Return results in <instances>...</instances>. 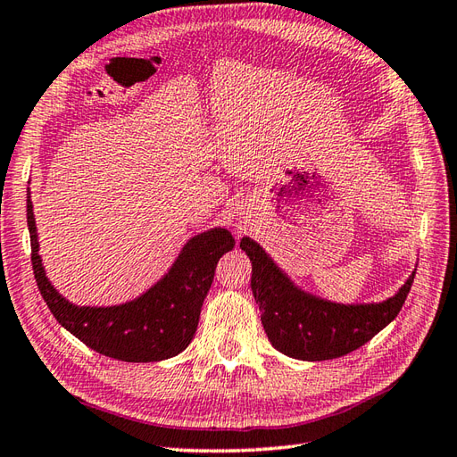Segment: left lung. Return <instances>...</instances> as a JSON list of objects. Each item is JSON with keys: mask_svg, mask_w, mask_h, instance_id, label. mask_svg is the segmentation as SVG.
<instances>
[{"mask_svg": "<svg viewBox=\"0 0 457 457\" xmlns=\"http://www.w3.org/2000/svg\"><path fill=\"white\" fill-rule=\"evenodd\" d=\"M239 247L253 264L251 289L268 340L284 355L301 361L336 359L365 345L397 317L415 278L413 272L382 303L344 305L297 287L251 237H243Z\"/></svg>", "mask_w": 457, "mask_h": 457, "instance_id": "1", "label": "left lung"}]
</instances>
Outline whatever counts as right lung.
Wrapping results in <instances>:
<instances>
[{
	"label": "right lung",
	"instance_id": "right-lung-1",
	"mask_svg": "<svg viewBox=\"0 0 457 457\" xmlns=\"http://www.w3.org/2000/svg\"><path fill=\"white\" fill-rule=\"evenodd\" d=\"M27 195L34 278L46 305L65 330L98 353L127 362L170 359L191 344L220 256L236 245L226 228L191 237L168 274L137 299L113 307H79L60 295L46 278L30 189Z\"/></svg>",
	"mask_w": 457,
	"mask_h": 457
}]
</instances>
